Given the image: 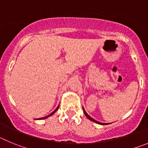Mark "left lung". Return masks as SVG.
Masks as SVG:
<instances>
[{
    "label": "left lung",
    "instance_id": "obj_1",
    "mask_svg": "<svg viewBox=\"0 0 148 148\" xmlns=\"http://www.w3.org/2000/svg\"><path fill=\"white\" fill-rule=\"evenodd\" d=\"M83 110H84V115L87 116V118L88 119H90V121H93V122H95L96 124H99V125H108V124H107V123H101V122H99V121H96V120H95L94 119H92L91 116H90L88 114H87V113H86L85 110H84V108H83Z\"/></svg>",
    "mask_w": 148,
    "mask_h": 148
}]
</instances>
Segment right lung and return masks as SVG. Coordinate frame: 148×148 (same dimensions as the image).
<instances>
[{
    "instance_id": "1",
    "label": "right lung",
    "mask_w": 148,
    "mask_h": 148,
    "mask_svg": "<svg viewBox=\"0 0 148 148\" xmlns=\"http://www.w3.org/2000/svg\"><path fill=\"white\" fill-rule=\"evenodd\" d=\"M58 108H59V105H58V107H57V108H56V109L54 111H53V113H50V114H49V115H48V116H45V117H44V118H40V119H47V118H48V117H49V116H52V115H53V114H54V113H56V111L58 110Z\"/></svg>"
}]
</instances>
